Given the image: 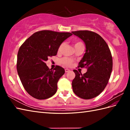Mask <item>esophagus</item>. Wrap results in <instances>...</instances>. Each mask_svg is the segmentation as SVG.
<instances>
[{
  "label": "esophagus",
  "instance_id": "34e87169",
  "mask_svg": "<svg viewBox=\"0 0 130 130\" xmlns=\"http://www.w3.org/2000/svg\"><path fill=\"white\" fill-rule=\"evenodd\" d=\"M70 71V70L68 69H65V72L66 73H68Z\"/></svg>",
  "mask_w": 130,
  "mask_h": 130
}]
</instances>
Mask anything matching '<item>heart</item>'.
Segmentation results:
<instances>
[{"label": "heart", "instance_id": "obj_1", "mask_svg": "<svg viewBox=\"0 0 130 130\" xmlns=\"http://www.w3.org/2000/svg\"><path fill=\"white\" fill-rule=\"evenodd\" d=\"M73 44L74 45L75 48H77L78 46H83L84 45V43H82L81 41H74L73 42ZM64 46V43H62L61 44L59 45L58 48V50L57 52L58 53H61L62 52V50L63 48V47ZM73 62V60H72V58L67 57H65L62 58L61 60V63L66 67H68V66H70Z\"/></svg>", "mask_w": 130, "mask_h": 130}]
</instances>
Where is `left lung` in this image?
I'll use <instances>...</instances> for the list:
<instances>
[{
  "label": "left lung",
  "mask_w": 130,
  "mask_h": 130,
  "mask_svg": "<svg viewBox=\"0 0 130 130\" xmlns=\"http://www.w3.org/2000/svg\"><path fill=\"white\" fill-rule=\"evenodd\" d=\"M72 32L85 43L86 53L78 67L87 68L84 74L73 70L75 74L72 81L73 92L82 99H93L103 91L108 82L113 67L111 51L99 34L88 30Z\"/></svg>",
  "instance_id": "obj_1"
}]
</instances>
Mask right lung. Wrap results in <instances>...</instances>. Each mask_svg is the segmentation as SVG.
<instances>
[{"mask_svg": "<svg viewBox=\"0 0 130 130\" xmlns=\"http://www.w3.org/2000/svg\"><path fill=\"white\" fill-rule=\"evenodd\" d=\"M70 32L42 30L23 43L17 54V69L22 84L29 95L44 100L56 93L57 84L65 73L60 66L49 69L45 62L56 56L59 45L72 36Z\"/></svg>", "mask_w": 130, "mask_h": 130, "instance_id": "add662e5", "label": "right lung"}]
</instances>
